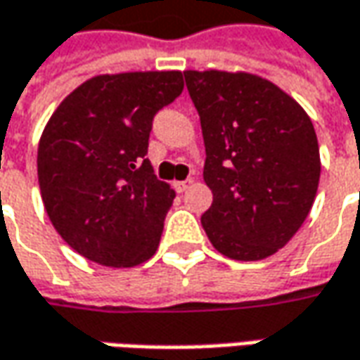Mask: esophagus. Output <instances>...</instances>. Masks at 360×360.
I'll return each instance as SVG.
<instances>
[{
  "label": "esophagus",
  "instance_id": "obj_1",
  "mask_svg": "<svg viewBox=\"0 0 360 360\" xmlns=\"http://www.w3.org/2000/svg\"><path fill=\"white\" fill-rule=\"evenodd\" d=\"M191 185H193L191 177H187V179H183V181H175V183H173V187H175V191H177V193L187 191V189H189Z\"/></svg>",
  "mask_w": 360,
  "mask_h": 360
}]
</instances>
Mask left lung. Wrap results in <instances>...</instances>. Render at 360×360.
Here are the masks:
<instances>
[{
  "mask_svg": "<svg viewBox=\"0 0 360 360\" xmlns=\"http://www.w3.org/2000/svg\"><path fill=\"white\" fill-rule=\"evenodd\" d=\"M201 121L203 177L213 203L201 225L219 253L259 261L277 253L315 201L321 159L311 119L251 73L183 71Z\"/></svg>",
  "mask_w": 360,
  "mask_h": 360,
  "instance_id": "obj_1",
  "label": "left lung"
}]
</instances>
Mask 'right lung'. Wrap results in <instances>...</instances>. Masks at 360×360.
<instances>
[{"mask_svg": "<svg viewBox=\"0 0 360 360\" xmlns=\"http://www.w3.org/2000/svg\"><path fill=\"white\" fill-rule=\"evenodd\" d=\"M183 91L179 71L99 75L57 107L37 151L45 211L85 259L133 266L155 255L175 191L147 159L155 115Z\"/></svg>", "mask_w": 360, "mask_h": 360, "instance_id": "1", "label": "right lung"}]
</instances>
